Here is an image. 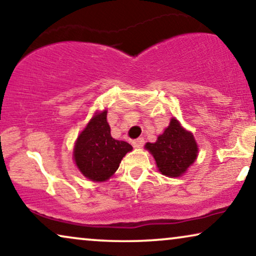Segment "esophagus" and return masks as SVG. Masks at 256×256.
<instances>
[{
	"label": "esophagus",
	"instance_id": "obj_1",
	"mask_svg": "<svg viewBox=\"0 0 256 256\" xmlns=\"http://www.w3.org/2000/svg\"><path fill=\"white\" fill-rule=\"evenodd\" d=\"M132 143L135 148H141V146H143V144H144V138H135V140H132Z\"/></svg>",
	"mask_w": 256,
	"mask_h": 256
}]
</instances>
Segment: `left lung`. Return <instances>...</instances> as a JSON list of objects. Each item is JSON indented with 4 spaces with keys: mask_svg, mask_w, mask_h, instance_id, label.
Segmentation results:
<instances>
[{
    "mask_svg": "<svg viewBox=\"0 0 256 256\" xmlns=\"http://www.w3.org/2000/svg\"><path fill=\"white\" fill-rule=\"evenodd\" d=\"M158 170L168 177H180L197 158V143L190 132L184 130L176 118L155 143H146Z\"/></svg>",
    "mask_w": 256,
    "mask_h": 256,
    "instance_id": "8db88e82",
    "label": "left lung"
}]
</instances>
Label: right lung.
Listing matches in <instances>:
<instances>
[{"instance_id": "add662e5", "label": "right lung", "mask_w": 256, "mask_h": 256, "mask_svg": "<svg viewBox=\"0 0 256 256\" xmlns=\"http://www.w3.org/2000/svg\"><path fill=\"white\" fill-rule=\"evenodd\" d=\"M132 146L112 138L107 110L96 114L76 142L74 160L84 176L93 182L107 180Z\"/></svg>"}]
</instances>
